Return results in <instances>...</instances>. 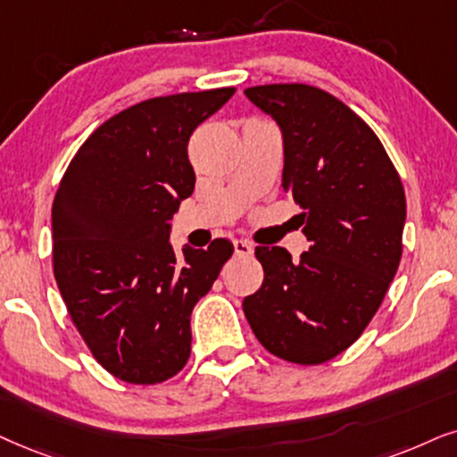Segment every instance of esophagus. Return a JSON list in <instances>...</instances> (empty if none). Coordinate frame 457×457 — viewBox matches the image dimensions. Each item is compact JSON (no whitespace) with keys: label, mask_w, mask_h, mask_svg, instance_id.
<instances>
[{"label":"esophagus","mask_w":457,"mask_h":457,"mask_svg":"<svg viewBox=\"0 0 457 457\" xmlns=\"http://www.w3.org/2000/svg\"><path fill=\"white\" fill-rule=\"evenodd\" d=\"M234 253L242 257H251L253 255V245L246 240H234Z\"/></svg>","instance_id":"1"}]
</instances>
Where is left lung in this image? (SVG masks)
I'll use <instances>...</instances> for the list:
<instances>
[{
  "label": "left lung",
  "mask_w": 457,
  "mask_h": 457,
  "mask_svg": "<svg viewBox=\"0 0 457 457\" xmlns=\"http://www.w3.org/2000/svg\"><path fill=\"white\" fill-rule=\"evenodd\" d=\"M278 124L282 189L302 209L308 251L257 246L263 285L242 310L271 354L320 365L361 337L384 302L403 253L401 177L375 132L348 105L305 84L245 90Z\"/></svg>",
  "instance_id": "left-lung-1"
}]
</instances>
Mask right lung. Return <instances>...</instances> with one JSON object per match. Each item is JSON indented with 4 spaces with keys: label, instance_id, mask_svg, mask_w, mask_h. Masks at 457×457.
Here are the masks:
<instances>
[{
    "label": "right lung",
    "instance_id": "1",
    "mask_svg": "<svg viewBox=\"0 0 457 457\" xmlns=\"http://www.w3.org/2000/svg\"><path fill=\"white\" fill-rule=\"evenodd\" d=\"M236 88L158 96L101 124L73 155L52 204L54 278L75 328L109 373L160 384L186 367L194 305L234 245H186L170 219L189 198L192 132Z\"/></svg>",
    "mask_w": 457,
    "mask_h": 457
}]
</instances>
